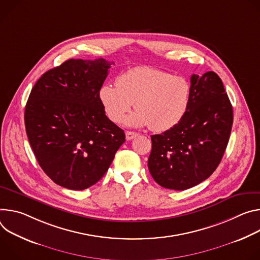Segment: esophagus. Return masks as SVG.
Instances as JSON below:
<instances>
[{
	"label": "esophagus",
	"mask_w": 260,
	"mask_h": 260,
	"mask_svg": "<svg viewBox=\"0 0 260 260\" xmlns=\"http://www.w3.org/2000/svg\"><path fill=\"white\" fill-rule=\"evenodd\" d=\"M138 134L136 132H132V131H126V139L127 140H131L133 138H135Z\"/></svg>",
	"instance_id": "esophagus-1"
}]
</instances>
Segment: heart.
<instances>
[{
    "mask_svg": "<svg viewBox=\"0 0 260 260\" xmlns=\"http://www.w3.org/2000/svg\"><path fill=\"white\" fill-rule=\"evenodd\" d=\"M101 104L108 119L130 127H146L154 132H165L176 127L189 108L191 85L179 75L152 67H135L122 73L117 84L106 83L99 92Z\"/></svg>",
    "mask_w": 260,
    "mask_h": 260,
    "instance_id": "heart-1",
    "label": "heart"
}]
</instances>
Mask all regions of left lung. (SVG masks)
I'll return each instance as SVG.
<instances>
[{
  "label": "left lung",
  "instance_id": "obj_1",
  "mask_svg": "<svg viewBox=\"0 0 260 260\" xmlns=\"http://www.w3.org/2000/svg\"><path fill=\"white\" fill-rule=\"evenodd\" d=\"M233 122V106L221 78L213 71L193 74L190 104L183 120L151 136L148 166L155 182L181 191L207 180L221 162Z\"/></svg>",
  "mask_w": 260,
  "mask_h": 260
}]
</instances>
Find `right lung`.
I'll return each mask as SVG.
<instances>
[{
    "mask_svg": "<svg viewBox=\"0 0 260 260\" xmlns=\"http://www.w3.org/2000/svg\"><path fill=\"white\" fill-rule=\"evenodd\" d=\"M112 63L68 60L35 83L24 125L35 157L57 185L84 190L108 170L125 133L105 114L99 92Z\"/></svg>",
    "mask_w": 260,
    "mask_h": 260,
    "instance_id": "obj_1",
    "label": "right lung"
}]
</instances>
